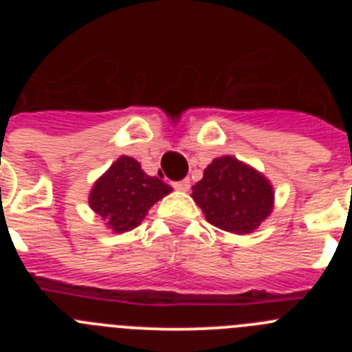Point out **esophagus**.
<instances>
[{"label":"esophagus","mask_w":352,"mask_h":352,"mask_svg":"<svg viewBox=\"0 0 352 352\" xmlns=\"http://www.w3.org/2000/svg\"><path fill=\"white\" fill-rule=\"evenodd\" d=\"M174 188L179 192H186L190 188V179H182V182H176L174 183Z\"/></svg>","instance_id":"1"}]
</instances>
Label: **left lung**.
I'll list each match as a JSON object with an SVG mask.
<instances>
[{
	"mask_svg": "<svg viewBox=\"0 0 352 352\" xmlns=\"http://www.w3.org/2000/svg\"><path fill=\"white\" fill-rule=\"evenodd\" d=\"M195 201L211 226L232 234H250L275 208L273 185L261 170L231 155L214 158L203 179L192 186Z\"/></svg>",
	"mask_w": 352,
	"mask_h": 352,
	"instance_id": "1",
	"label": "left lung"
}]
</instances>
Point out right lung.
<instances>
[{
	"instance_id": "obj_1",
	"label": "right lung",
	"mask_w": 352,
	"mask_h": 352,
	"mask_svg": "<svg viewBox=\"0 0 352 352\" xmlns=\"http://www.w3.org/2000/svg\"><path fill=\"white\" fill-rule=\"evenodd\" d=\"M170 192L173 188L167 183L148 176L135 158L121 155L93 183L88 203L107 229L121 234L135 229L149 208Z\"/></svg>"
}]
</instances>
